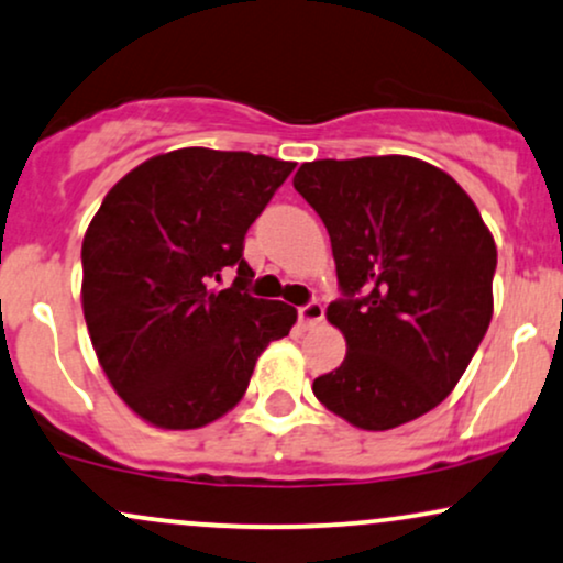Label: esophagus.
I'll use <instances>...</instances> for the list:
<instances>
[{"instance_id":"esophagus-1","label":"esophagus","mask_w":563,"mask_h":563,"mask_svg":"<svg viewBox=\"0 0 563 563\" xmlns=\"http://www.w3.org/2000/svg\"><path fill=\"white\" fill-rule=\"evenodd\" d=\"M297 316H300L302 329H316V325L323 321L325 310H323L321 302H308V305H302L300 310H297Z\"/></svg>"}]
</instances>
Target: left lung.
Here are the masks:
<instances>
[{"instance_id": "8db88e82", "label": "left lung", "mask_w": 563, "mask_h": 563, "mask_svg": "<svg viewBox=\"0 0 563 563\" xmlns=\"http://www.w3.org/2000/svg\"><path fill=\"white\" fill-rule=\"evenodd\" d=\"M295 190L329 229L344 295L325 318L346 355L313 380L318 401L363 430L439 407L494 316L496 242L473 198L412 156L308 162Z\"/></svg>"}]
</instances>
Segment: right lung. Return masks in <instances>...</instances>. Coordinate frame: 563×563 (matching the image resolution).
Instances as JSON below:
<instances>
[{"label": "right lung", "instance_id": "obj_1", "mask_svg": "<svg viewBox=\"0 0 563 563\" xmlns=\"http://www.w3.org/2000/svg\"><path fill=\"white\" fill-rule=\"evenodd\" d=\"M247 151L177 148L128 172L82 238V316L109 384L137 418L192 430L247 391L255 360L289 334L292 305L247 295L245 232L292 175ZM227 269V290L212 284Z\"/></svg>", "mask_w": 563, "mask_h": 563}]
</instances>
